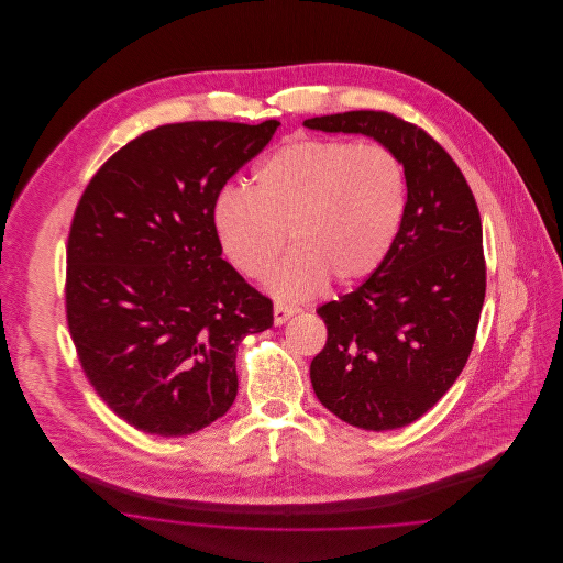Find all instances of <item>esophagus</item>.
Listing matches in <instances>:
<instances>
[{
  "label": "esophagus",
  "instance_id": "34e87169",
  "mask_svg": "<svg viewBox=\"0 0 563 563\" xmlns=\"http://www.w3.org/2000/svg\"><path fill=\"white\" fill-rule=\"evenodd\" d=\"M295 312H297V308H294V306L276 301L274 303V324H283V322L289 321Z\"/></svg>",
  "mask_w": 563,
  "mask_h": 563
}]
</instances>
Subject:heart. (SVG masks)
I'll list each match as a JSON object with an SVG mask.
<instances>
[{"mask_svg":"<svg viewBox=\"0 0 563 563\" xmlns=\"http://www.w3.org/2000/svg\"><path fill=\"white\" fill-rule=\"evenodd\" d=\"M407 173L382 145L295 136L253 170V189L223 188L213 202L214 234L234 268L269 289L301 299L324 280L349 287L379 268L401 232Z\"/></svg>","mask_w":563,"mask_h":563,"instance_id":"1","label":"heart"}]
</instances>
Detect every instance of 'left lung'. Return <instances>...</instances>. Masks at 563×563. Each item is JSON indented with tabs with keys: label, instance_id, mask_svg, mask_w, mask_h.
<instances>
[{
	"label": "left lung",
	"instance_id": "8db88e82",
	"mask_svg": "<svg viewBox=\"0 0 563 563\" xmlns=\"http://www.w3.org/2000/svg\"><path fill=\"white\" fill-rule=\"evenodd\" d=\"M322 133L372 136L399 156L407 211L388 260L321 306L327 344L310 365L319 401L365 430L407 427L464 369L485 299L482 217L452 156L388 111L310 118Z\"/></svg>",
	"mask_w": 563,
	"mask_h": 563
}]
</instances>
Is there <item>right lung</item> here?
<instances>
[{
  "mask_svg": "<svg viewBox=\"0 0 563 563\" xmlns=\"http://www.w3.org/2000/svg\"><path fill=\"white\" fill-rule=\"evenodd\" d=\"M280 126L181 122L118 150L84 189L65 306L81 369L136 430L184 437L236 399V350L272 301L221 260L217 194Z\"/></svg>",
  "mask_w": 563,
  "mask_h": 563,
  "instance_id": "right-lung-1",
  "label": "right lung"
}]
</instances>
